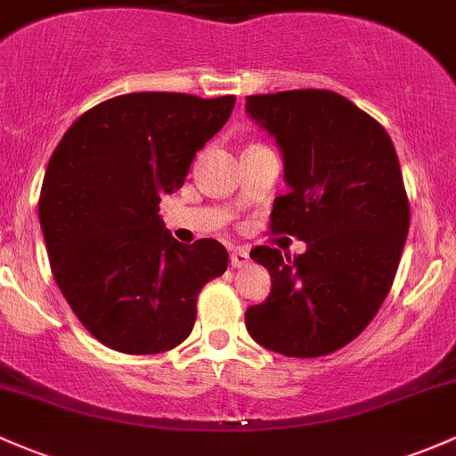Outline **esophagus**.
<instances>
[{"label": "esophagus", "mask_w": 456, "mask_h": 456, "mask_svg": "<svg viewBox=\"0 0 456 456\" xmlns=\"http://www.w3.org/2000/svg\"><path fill=\"white\" fill-rule=\"evenodd\" d=\"M248 263H249L248 249L237 248V249H232V252H230V265H232V267H246Z\"/></svg>", "instance_id": "34e87169"}]
</instances>
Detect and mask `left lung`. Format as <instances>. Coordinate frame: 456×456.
Here are the masks:
<instances>
[{"instance_id": "obj_1", "label": "left lung", "mask_w": 456, "mask_h": 456, "mask_svg": "<svg viewBox=\"0 0 456 456\" xmlns=\"http://www.w3.org/2000/svg\"><path fill=\"white\" fill-rule=\"evenodd\" d=\"M246 112L282 154L289 193L273 200L272 230L306 243L296 258L249 252L272 291L246 328L278 354H330L363 332L398 272L409 232L398 154L379 121L332 91L249 95Z\"/></svg>"}]
</instances>
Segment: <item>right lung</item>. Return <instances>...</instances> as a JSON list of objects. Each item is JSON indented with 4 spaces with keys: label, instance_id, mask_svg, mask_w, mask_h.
<instances>
[{
    "label": "right lung",
    "instance_id": "1",
    "mask_svg": "<svg viewBox=\"0 0 456 456\" xmlns=\"http://www.w3.org/2000/svg\"><path fill=\"white\" fill-rule=\"evenodd\" d=\"M232 109L234 95L128 93L77 117L53 150L38 200L53 281L112 350L159 354L183 344L200 289L226 272V248L175 241L159 204L183 187L195 151Z\"/></svg>",
    "mask_w": 456,
    "mask_h": 456
}]
</instances>
